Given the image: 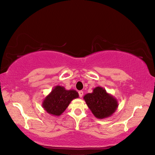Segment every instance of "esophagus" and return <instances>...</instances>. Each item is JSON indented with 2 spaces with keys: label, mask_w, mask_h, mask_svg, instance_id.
Wrapping results in <instances>:
<instances>
[{
  "label": "esophagus",
  "mask_w": 155,
  "mask_h": 155,
  "mask_svg": "<svg viewBox=\"0 0 155 155\" xmlns=\"http://www.w3.org/2000/svg\"><path fill=\"white\" fill-rule=\"evenodd\" d=\"M78 94H79V97L81 98L83 97V91H78Z\"/></svg>",
  "instance_id": "obj_1"
}]
</instances>
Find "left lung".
Here are the masks:
<instances>
[{
	"mask_svg": "<svg viewBox=\"0 0 155 155\" xmlns=\"http://www.w3.org/2000/svg\"><path fill=\"white\" fill-rule=\"evenodd\" d=\"M83 98L92 113L99 119L112 116L118 106L117 98L101 87H95L93 93L85 94Z\"/></svg>",
	"mask_w": 155,
	"mask_h": 155,
	"instance_id": "left-lung-1",
	"label": "left lung"
}]
</instances>
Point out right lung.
Wrapping results in <instances>:
<instances>
[{"instance_id": "1", "label": "right lung", "mask_w": 155, "mask_h": 155, "mask_svg": "<svg viewBox=\"0 0 155 155\" xmlns=\"http://www.w3.org/2000/svg\"><path fill=\"white\" fill-rule=\"evenodd\" d=\"M79 97L73 89L67 90L62 86H55L42 101V106L47 113L58 117L64 113L71 102Z\"/></svg>"}]
</instances>
